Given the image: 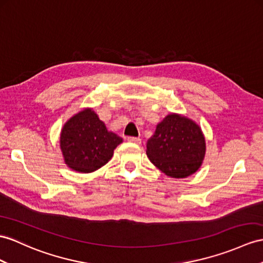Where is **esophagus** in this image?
I'll return each instance as SVG.
<instances>
[{
    "label": "esophagus",
    "instance_id": "34e87169",
    "mask_svg": "<svg viewBox=\"0 0 263 263\" xmlns=\"http://www.w3.org/2000/svg\"><path fill=\"white\" fill-rule=\"evenodd\" d=\"M127 140L129 143H134V144H140V143H142V139L138 138V137H128Z\"/></svg>",
    "mask_w": 263,
    "mask_h": 263
}]
</instances>
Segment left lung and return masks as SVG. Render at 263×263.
Instances as JSON below:
<instances>
[{
  "label": "left lung",
  "mask_w": 263,
  "mask_h": 263,
  "mask_svg": "<svg viewBox=\"0 0 263 263\" xmlns=\"http://www.w3.org/2000/svg\"><path fill=\"white\" fill-rule=\"evenodd\" d=\"M149 161L173 178H185L201 167L205 157V137L194 120L180 114L167 115L147 140Z\"/></svg>",
  "instance_id": "left-lung-1"
}]
</instances>
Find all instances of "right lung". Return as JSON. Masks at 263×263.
Masks as SVG:
<instances>
[{"instance_id": "add662e5", "label": "right lung", "mask_w": 263, "mask_h": 263, "mask_svg": "<svg viewBox=\"0 0 263 263\" xmlns=\"http://www.w3.org/2000/svg\"><path fill=\"white\" fill-rule=\"evenodd\" d=\"M123 138L107 129L92 108H83L63 125L60 149L69 168L92 173L110 161Z\"/></svg>"}]
</instances>
